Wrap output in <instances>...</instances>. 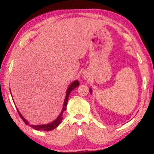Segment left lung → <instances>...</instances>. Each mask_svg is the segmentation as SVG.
Listing matches in <instances>:
<instances>
[{
    "instance_id": "8db88e82",
    "label": "left lung",
    "mask_w": 154,
    "mask_h": 154,
    "mask_svg": "<svg viewBox=\"0 0 154 154\" xmlns=\"http://www.w3.org/2000/svg\"><path fill=\"white\" fill-rule=\"evenodd\" d=\"M90 93H92V91H91V90L90 89Z\"/></svg>"
}]
</instances>
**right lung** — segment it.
<instances>
[{"label":"right lung","mask_w":154,"mask_h":154,"mask_svg":"<svg viewBox=\"0 0 154 154\" xmlns=\"http://www.w3.org/2000/svg\"><path fill=\"white\" fill-rule=\"evenodd\" d=\"M79 85V81H73L72 83L70 85H69V87L68 88V89H67V91H66V97H65V100H64V106H63V109H62V112H61L60 115L59 116L57 117V119L55 121H54L53 122H52L51 123H49V124H46V125H29L28 122L26 121V120H25L23 116H22V114L20 113V111H18L17 109V111H18V113L19 115H20V116L21 117V119L23 120V121L24 122L25 124L26 125H30L31 128H33V129L36 130H46V131H49V130H52L54 129V128H56L57 126L60 125L61 122L62 121V113L64 111L66 110V106H67V102H68V99H69V94H70L71 92L72 91V90L74 89L75 88L78 87V86Z\"/></svg>","instance_id":"obj_1"}]
</instances>
